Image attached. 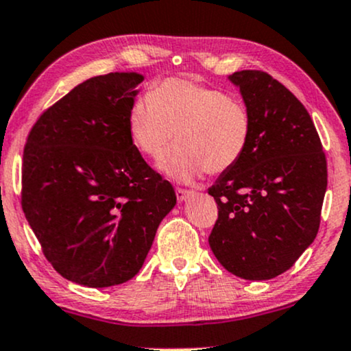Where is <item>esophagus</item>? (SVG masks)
Returning <instances> with one entry per match:
<instances>
[{
    "label": "esophagus",
    "instance_id": "34e87169",
    "mask_svg": "<svg viewBox=\"0 0 351 351\" xmlns=\"http://www.w3.org/2000/svg\"><path fill=\"white\" fill-rule=\"evenodd\" d=\"M176 195H177V200H179V202H185V200L189 199V197L193 195V191H189V189L177 187L176 189Z\"/></svg>",
    "mask_w": 351,
    "mask_h": 351
}]
</instances>
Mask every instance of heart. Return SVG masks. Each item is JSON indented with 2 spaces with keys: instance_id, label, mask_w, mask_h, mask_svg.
I'll list each match as a JSON object with an SVG mask.
<instances>
[{
  "instance_id": "1",
  "label": "heart",
  "mask_w": 351,
  "mask_h": 351,
  "mask_svg": "<svg viewBox=\"0 0 351 351\" xmlns=\"http://www.w3.org/2000/svg\"><path fill=\"white\" fill-rule=\"evenodd\" d=\"M128 131L134 146L154 160L176 138L179 146L160 167L187 182L202 172L221 174L243 158L251 139V114L240 98L185 78H166L133 101Z\"/></svg>"
}]
</instances>
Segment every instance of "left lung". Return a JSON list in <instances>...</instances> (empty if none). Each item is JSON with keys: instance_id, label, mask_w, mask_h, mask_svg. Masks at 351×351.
Segmentation results:
<instances>
[{"instance_id": "1", "label": "left lung", "mask_w": 351, "mask_h": 351, "mask_svg": "<svg viewBox=\"0 0 351 351\" xmlns=\"http://www.w3.org/2000/svg\"><path fill=\"white\" fill-rule=\"evenodd\" d=\"M251 114L243 158L208 189L218 220L208 237L226 271L266 281L315 240L327 191V159L306 106L263 70L228 77Z\"/></svg>"}]
</instances>
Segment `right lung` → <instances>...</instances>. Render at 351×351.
<instances>
[{"label":"right lung","instance_id":"1","mask_svg":"<svg viewBox=\"0 0 351 351\" xmlns=\"http://www.w3.org/2000/svg\"><path fill=\"white\" fill-rule=\"evenodd\" d=\"M143 78H88L37 118L24 146L26 220L53 269L86 287L133 279L177 200L128 131Z\"/></svg>","mask_w":351,"mask_h":351}]
</instances>
